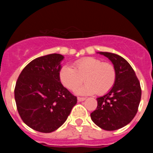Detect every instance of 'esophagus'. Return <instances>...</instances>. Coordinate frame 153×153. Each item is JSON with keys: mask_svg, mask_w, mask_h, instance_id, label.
I'll use <instances>...</instances> for the list:
<instances>
[{"mask_svg": "<svg viewBox=\"0 0 153 153\" xmlns=\"http://www.w3.org/2000/svg\"><path fill=\"white\" fill-rule=\"evenodd\" d=\"M86 99L84 98V97H78L77 98V100L78 102H83V101H84Z\"/></svg>", "mask_w": 153, "mask_h": 153, "instance_id": "1", "label": "esophagus"}]
</instances>
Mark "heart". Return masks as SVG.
Instances as JSON below:
<instances>
[{
    "instance_id": "1",
    "label": "heart",
    "mask_w": 153,
    "mask_h": 153,
    "mask_svg": "<svg viewBox=\"0 0 153 153\" xmlns=\"http://www.w3.org/2000/svg\"><path fill=\"white\" fill-rule=\"evenodd\" d=\"M74 67L63 66L60 71V79L65 87L74 90L84 78L86 83L75 90L78 95H92L96 93L103 95L114 86L117 72L111 63H104L95 57H86L75 62Z\"/></svg>"
}]
</instances>
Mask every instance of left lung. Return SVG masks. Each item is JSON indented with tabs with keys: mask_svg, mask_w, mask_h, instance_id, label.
<instances>
[{
	"mask_svg": "<svg viewBox=\"0 0 153 153\" xmlns=\"http://www.w3.org/2000/svg\"><path fill=\"white\" fill-rule=\"evenodd\" d=\"M98 53L112 62L117 79L111 90L97 99V108L90 117L101 129L117 130L129 124L136 116L141 100L140 83L130 64L122 56L108 52Z\"/></svg>",
	"mask_w": 153,
	"mask_h": 153,
	"instance_id": "obj_1",
	"label": "left lung"
}]
</instances>
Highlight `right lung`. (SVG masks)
Masks as SVG:
<instances>
[{
	"label": "right lung",
	"instance_id": "1",
	"mask_svg": "<svg viewBox=\"0 0 153 153\" xmlns=\"http://www.w3.org/2000/svg\"><path fill=\"white\" fill-rule=\"evenodd\" d=\"M64 56L59 53L36 58L24 67L14 90L16 105L26 125L40 132L61 126L77 102L60 83Z\"/></svg>",
	"mask_w": 153,
	"mask_h": 153
}]
</instances>
